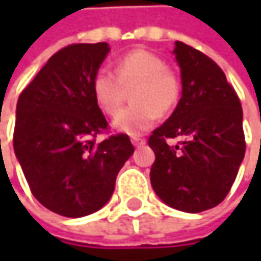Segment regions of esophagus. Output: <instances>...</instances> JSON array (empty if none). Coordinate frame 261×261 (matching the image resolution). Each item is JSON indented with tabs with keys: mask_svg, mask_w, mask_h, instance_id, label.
<instances>
[{
	"mask_svg": "<svg viewBox=\"0 0 261 261\" xmlns=\"http://www.w3.org/2000/svg\"><path fill=\"white\" fill-rule=\"evenodd\" d=\"M131 142H133L134 146H142V145H145V139H140V137H137V136L131 137Z\"/></svg>",
	"mask_w": 261,
	"mask_h": 261,
	"instance_id": "obj_1",
	"label": "esophagus"
}]
</instances>
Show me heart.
<instances>
[{"mask_svg": "<svg viewBox=\"0 0 261 261\" xmlns=\"http://www.w3.org/2000/svg\"><path fill=\"white\" fill-rule=\"evenodd\" d=\"M133 106L113 122L119 133L136 136L149 130L159 115H169L180 102L181 80L166 62L146 49H134L116 62V74L107 68L95 72L92 93L99 110L116 116L122 109L125 90H131Z\"/></svg>", "mask_w": 261, "mask_h": 261, "instance_id": "obj_1", "label": "heart"}]
</instances>
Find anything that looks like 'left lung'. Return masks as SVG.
I'll list each match as a JSON object with an SVG mask.
<instances>
[{
	"label": "left lung",
	"instance_id": "left-lung-1",
	"mask_svg": "<svg viewBox=\"0 0 261 261\" xmlns=\"http://www.w3.org/2000/svg\"><path fill=\"white\" fill-rule=\"evenodd\" d=\"M182 96L169 119L152 131L151 184L172 208L199 213L221 204L245 157L243 112L224 71L204 53L175 42ZM181 137L177 145L169 138Z\"/></svg>",
	"mask_w": 261,
	"mask_h": 261
}]
</instances>
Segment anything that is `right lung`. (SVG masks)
<instances>
[{"label":"right lung","mask_w":261,"mask_h":261,"mask_svg":"<svg viewBox=\"0 0 261 261\" xmlns=\"http://www.w3.org/2000/svg\"><path fill=\"white\" fill-rule=\"evenodd\" d=\"M109 51L106 42L62 48L18 99L13 148L30 190L66 218L104 207L134 151L122 133L96 142L109 124L93 99L92 80Z\"/></svg>","instance_id":"1"}]
</instances>
